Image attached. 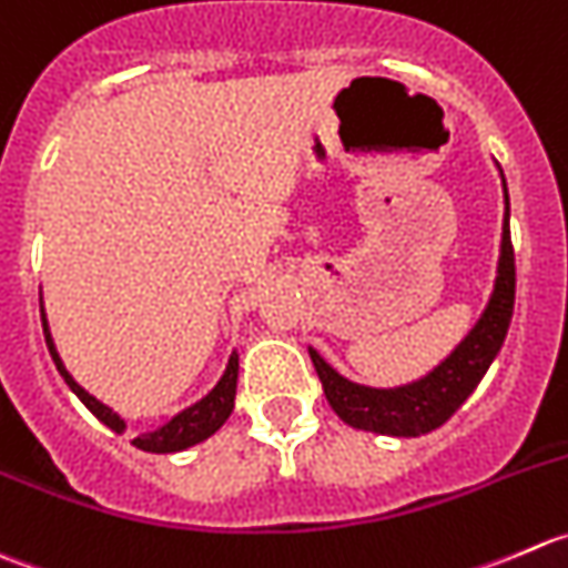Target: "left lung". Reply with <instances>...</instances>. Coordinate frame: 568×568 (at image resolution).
<instances>
[{
	"mask_svg": "<svg viewBox=\"0 0 568 568\" xmlns=\"http://www.w3.org/2000/svg\"><path fill=\"white\" fill-rule=\"evenodd\" d=\"M508 201V193H505ZM516 295V265L514 245H510L508 210L503 226V254H499V276L488 308L473 334L456 347L445 364L434 369L428 378L417 381L403 389H369L342 378L320 358L317 351H308L314 369L323 381V392L331 408L339 414L342 423L358 430H373L386 436H423L445 425L458 412L464 400L475 392L488 364L494 362L508 334L510 314Z\"/></svg>",
	"mask_w": 568,
	"mask_h": 568,
	"instance_id": "left-lung-1",
	"label": "left lung"
}]
</instances>
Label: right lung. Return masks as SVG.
I'll return each instance as SVG.
<instances>
[{
	"mask_svg": "<svg viewBox=\"0 0 568 568\" xmlns=\"http://www.w3.org/2000/svg\"><path fill=\"white\" fill-rule=\"evenodd\" d=\"M41 317H43V334H47V347H49V353H52L54 364H58L60 375L65 378V384L74 389V395L80 397L88 408H91L95 417L106 425V428H112L121 434L123 419L118 417L112 408H106L104 403L95 400L93 395H88V392L82 389L74 378H71L69 369H65L63 362H60L58 351H54V342H52V334H49V323H47V314H43V308H41ZM234 392H237V356L229 358L226 373H223V378L217 381V386L204 397V400L195 403V406H190L187 412L176 414L171 423L162 425V428L154 430V434L138 436L132 445L138 447V450H145V453H179V450H184V447L199 445V442H204L206 436H212L223 423H226L229 414H232V408H234Z\"/></svg>",
	"mask_w": 568,
	"mask_h": 568,
	"instance_id": "right-lung-1",
	"label": "right lung"
}]
</instances>
